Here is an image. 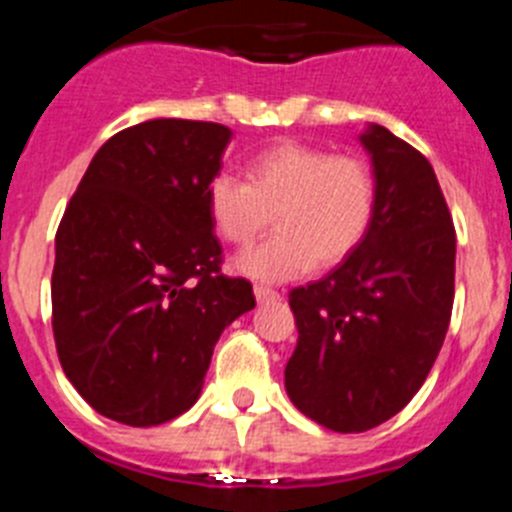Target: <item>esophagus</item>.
Listing matches in <instances>:
<instances>
[{"mask_svg":"<svg viewBox=\"0 0 512 512\" xmlns=\"http://www.w3.org/2000/svg\"><path fill=\"white\" fill-rule=\"evenodd\" d=\"M253 295H256V300H259V302H274V300H279V297H282L277 289L266 287V284H256V287H253Z\"/></svg>","mask_w":512,"mask_h":512,"instance_id":"esophagus-1","label":"esophagus"}]
</instances>
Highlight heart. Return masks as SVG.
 <instances>
[{
  "mask_svg": "<svg viewBox=\"0 0 512 512\" xmlns=\"http://www.w3.org/2000/svg\"><path fill=\"white\" fill-rule=\"evenodd\" d=\"M205 200L215 230L235 248L253 246L274 220L279 233L238 266L248 277L282 282L315 264L333 269L364 243L379 182L364 156L284 140L248 161L246 182L217 174Z\"/></svg>",
  "mask_w": 512,
  "mask_h": 512,
  "instance_id": "b5f03b06",
  "label": "heart"
}]
</instances>
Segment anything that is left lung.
I'll use <instances>...</instances> for the list:
<instances>
[{
  "label": "left lung",
  "instance_id": "obj_1",
  "mask_svg": "<svg viewBox=\"0 0 512 512\" xmlns=\"http://www.w3.org/2000/svg\"><path fill=\"white\" fill-rule=\"evenodd\" d=\"M377 171V215L338 269L295 287L297 346L284 369L297 410L364 433L423 387L454 307L456 230L433 166L382 125L361 135Z\"/></svg>",
  "mask_w": 512,
  "mask_h": 512
}]
</instances>
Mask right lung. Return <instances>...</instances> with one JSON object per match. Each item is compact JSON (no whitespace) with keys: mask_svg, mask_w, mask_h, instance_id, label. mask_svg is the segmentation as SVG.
<instances>
[{"mask_svg":"<svg viewBox=\"0 0 512 512\" xmlns=\"http://www.w3.org/2000/svg\"><path fill=\"white\" fill-rule=\"evenodd\" d=\"M230 130L220 122H138L92 158L56 233L51 279L58 361L104 418L148 428L187 413L212 348L256 305L225 277L207 215Z\"/></svg>","mask_w":512,"mask_h":512,"instance_id":"add662e5","label":"right lung"}]
</instances>
